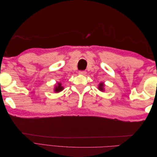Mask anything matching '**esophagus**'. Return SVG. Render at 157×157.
Listing matches in <instances>:
<instances>
[{"label":"esophagus","mask_w":157,"mask_h":157,"mask_svg":"<svg viewBox=\"0 0 157 157\" xmlns=\"http://www.w3.org/2000/svg\"><path fill=\"white\" fill-rule=\"evenodd\" d=\"M78 74L84 75L86 74V71H78Z\"/></svg>","instance_id":"esophagus-1"}]
</instances>
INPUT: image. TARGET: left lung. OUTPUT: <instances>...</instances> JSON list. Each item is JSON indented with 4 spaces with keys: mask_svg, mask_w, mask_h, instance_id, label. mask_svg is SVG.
Masks as SVG:
<instances>
[{
    "mask_svg": "<svg viewBox=\"0 0 157 157\" xmlns=\"http://www.w3.org/2000/svg\"><path fill=\"white\" fill-rule=\"evenodd\" d=\"M105 85L103 82H100L98 84V88L99 90H100L101 92H104V91H105V88H104V87H105Z\"/></svg>",
    "mask_w": 157,
    "mask_h": 157,
    "instance_id": "8db88e82",
    "label": "left lung"
}]
</instances>
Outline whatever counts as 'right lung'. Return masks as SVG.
Listing matches in <instances>:
<instances>
[{
    "mask_svg": "<svg viewBox=\"0 0 157 157\" xmlns=\"http://www.w3.org/2000/svg\"><path fill=\"white\" fill-rule=\"evenodd\" d=\"M63 89H64V88H63V86H61V82H57V84L54 85V91L56 93H59V92L62 91V90H63Z\"/></svg>",
    "mask_w": 157,
    "mask_h": 157,
    "instance_id": "add662e5",
    "label": "right lung"
}]
</instances>
